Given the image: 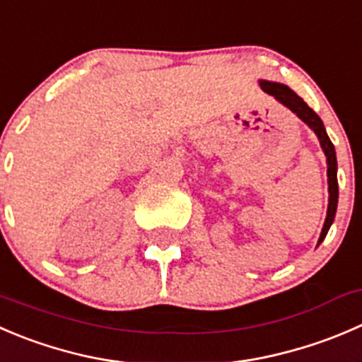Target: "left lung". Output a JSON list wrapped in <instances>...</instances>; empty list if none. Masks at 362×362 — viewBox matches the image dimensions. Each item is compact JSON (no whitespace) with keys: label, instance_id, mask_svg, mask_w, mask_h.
<instances>
[{"label":"left lung","instance_id":"8db88e82","mask_svg":"<svg viewBox=\"0 0 362 362\" xmlns=\"http://www.w3.org/2000/svg\"><path fill=\"white\" fill-rule=\"evenodd\" d=\"M259 88L263 92L269 93V95L274 97L279 104H283L285 107H288L293 115L300 118L311 131L317 134L318 141H320L322 150H324L325 157H327V184H329V205H327V216H325L324 228H322L320 238H318V244L320 245L324 242L325 235H327L329 228L334 223L336 209H338V160H336V150L334 145L329 139L327 132H325L324 122L320 120L317 113L293 92L292 88H288L283 83H274V81H258Z\"/></svg>","mask_w":362,"mask_h":362}]
</instances>
